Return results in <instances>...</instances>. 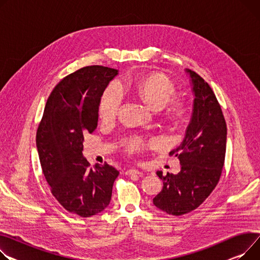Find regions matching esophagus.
<instances>
[{
  "mask_svg": "<svg viewBox=\"0 0 260 260\" xmlns=\"http://www.w3.org/2000/svg\"><path fill=\"white\" fill-rule=\"evenodd\" d=\"M125 175H127V176H142L143 172L138 170V169H135V168H131V169L125 170Z\"/></svg>",
  "mask_w": 260,
  "mask_h": 260,
  "instance_id": "34e87169",
  "label": "esophagus"
}]
</instances>
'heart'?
I'll return each instance as SVG.
<instances>
[{
  "instance_id": "obj_1",
  "label": "heart",
  "mask_w": 260,
  "mask_h": 260,
  "mask_svg": "<svg viewBox=\"0 0 260 260\" xmlns=\"http://www.w3.org/2000/svg\"><path fill=\"white\" fill-rule=\"evenodd\" d=\"M124 89L144 100L154 111L164 109L172 97L175 96V86L165 76L161 74H149L139 79L128 77L124 80ZM123 101V91L118 81L111 82L102 93L99 101L100 117L106 120H113L119 113ZM183 106L180 102H172L167 109L166 116L171 121L181 118ZM157 144L154 140L145 142L142 139H135L129 142L128 150L132 152L140 151L147 146Z\"/></svg>"
}]
</instances>
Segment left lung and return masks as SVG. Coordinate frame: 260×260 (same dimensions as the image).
<instances>
[{"label": "left lung", "mask_w": 260, "mask_h": 260, "mask_svg": "<svg viewBox=\"0 0 260 260\" xmlns=\"http://www.w3.org/2000/svg\"><path fill=\"white\" fill-rule=\"evenodd\" d=\"M193 94L192 113L181 144L170 151L180 161L179 174L157 171L163 189L152 200L160 210L182 215L197 209L215 188L224 161L227 125L217 99L200 75L185 70Z\"/></svg>", "instance_id": "1"}]
</instances>
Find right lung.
Here are the masks:
<instances>
[{
  "label": "right lung",
  "instance_id": "add662e5",
  "mask_svg": "<svg viewBox=\"0 0 260 260\" xmlns=\"http://www.w3.org/2000/svg\"><path fill=\"white\" fill-rule=\"evenodd\" d=\"M118 72L90 66L64 77L50 94L37 133L40 162L52 194L81 217L107 208L119 176L108 163L90 168L82 154L84 135L97 126L101 95Z\"/></svg>",
  "mask_w": 260,
  "mask_h": 260
}]
</instances>
